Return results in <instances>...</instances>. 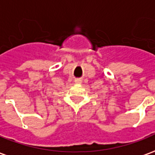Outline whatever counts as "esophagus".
<instances>
[{
  "label": "esophagus",
  "mask_w": 155,
  "mask_h": 155,
  "mask_svg": "<svg viewBox=\"0 0 155 155\" xmlns=\"http://www.w3.org/2000/svg\"><path fill=\"white\" fill-rule=\"evenodd\" d=\"M75 83L76 84H81V83H82V80L79 79V78H78V79H76Z\"/></svg>",
  "instance_id": "esophagus-1"
}]
</instances>
